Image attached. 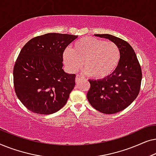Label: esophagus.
<instances>
[{
    "label": "esophagus",
    "instance_id": "obj_1",
    "mask_svg": "<svg viewBox=\"0 0 156 156\" xmlns=\"http://www.w3.org/2000/svg\"><path fill=\"white\" fill-rule=\"evenodd\" d=\"M81 78H82V76H81L80 75L76 76V82L78 83L79 82H80V80H81Z\"/></svg>",
    "mask_w": 156,
    "mask_h": 156
}]
</instances>
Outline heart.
<instances>
[{
    "instance_id": "1",
    "label": "heart",
    "mask_w": 156,
    "mask_h": 156,
    "mask_svg": "<svg viewBox=\"0 0 156 156\" xmlns=\"http://www.w3.org/2000/svg\"><path fill=\"white\" fill-rule=\"evenodd\" d=\"M121 53L114 42L92 37H83L67 49L63 54L64 62L72 72L80 70L84 63L87 74L95 80L111 75L120 61Z\"/></svg>"
}]
</instances>
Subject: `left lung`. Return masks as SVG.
<instances>
[{"label":"left lung","instance_id":"1","mask_svg":"<svg viewBox=\"0 0 156 156\" xmlns=\"http://www.w3.org/2000/svg\"><path fill=\"white\" fill-rule=\"evenodd\" d=\"M114 42L120 50V61L110 76L99 80H89L87 99L99 112L112 114L128 107L138 97L142 71L132 47L126 41L108 34H96Z\"/></svg>","mask_w":156,"mask_h":156}]
</instances>
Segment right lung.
Returning <instances> with one entry per match:
<instances>
[{"label": "right lung", "mask_w": 156, "mask_h": 156, "mask_svg": "<svg viewBox=\"0 0 156 156\" xmlns=\"http://www.w3.org/2000/svg\"><path fill=\"white\" fill-rule=\"evenodd\" d=\"M77 37L44 34L29 40L20 50L13 68L14 89L30 112L51 114L67 103L76 75L64 72L63 52Z\"/></svg>", "instance_id": "right-lung-1"}]
</instances>
